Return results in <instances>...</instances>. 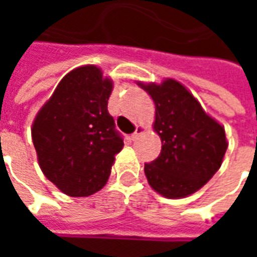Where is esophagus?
Wrapping results in <instances>:
<instances>
[{
	"label": "esophagus",
	"instance_id": "34e87169",
	"mask_svg": "<svg viewBox=\"0 0 257 257\" xmlns=\"http://www.w3.org/2000/svg\"><path fill=\"white\" fill-rule=\"evenodd\" d=\"M143 132H145V128H143L142 125H139V126L136 128V131H135L134 134L131 135V139H132V140H136V139H138V138H139L140 135L143 134Z\"/></svg>",
	"mask_w": 257,
	"mask_h": 257
}]
</instances>
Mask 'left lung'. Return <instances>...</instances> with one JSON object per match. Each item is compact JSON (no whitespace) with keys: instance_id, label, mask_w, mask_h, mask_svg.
I'll use <instances>...</instances> for the list:
<instances>
[{"instance_id":"left-lung-1","label":"left lung","mask_w":257,"mask_h":257,"mask_svg":"<svg viewBox=\"0 0 257 257\" xmlns=\"http://www.w3.org/2000/svg\"><path fill=\"white\" fill-rule=\"evenodd\" d=\"M139 85L154 100V131L162 143L160 156L145 164L147 182L167 198L187 197L219 171L227 150L224 128L178 81Z\"/></svg>"}]
</instances>
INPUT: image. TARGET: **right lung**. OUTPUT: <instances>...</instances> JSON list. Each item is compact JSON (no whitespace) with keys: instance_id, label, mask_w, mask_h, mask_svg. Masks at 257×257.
I'll use <instances>...</instances> for the list:
<instances>
[{"instance_id":"obj_1","label":"right lung","mask_w":257,"mask_h":257,"mask_svg":"<svg viewBox=\"0 0 257 257\" xmlns=\"http://www.w3.org/2000/svg\"><path fill=\"white\" fill-rule=\"evenodd\" d=\"M112 82L96 66L74 68L59 82L31 128L40 168L60 191L88 197L107 183L123 140L108 114Z\"/></svg>"}]
</instances>
